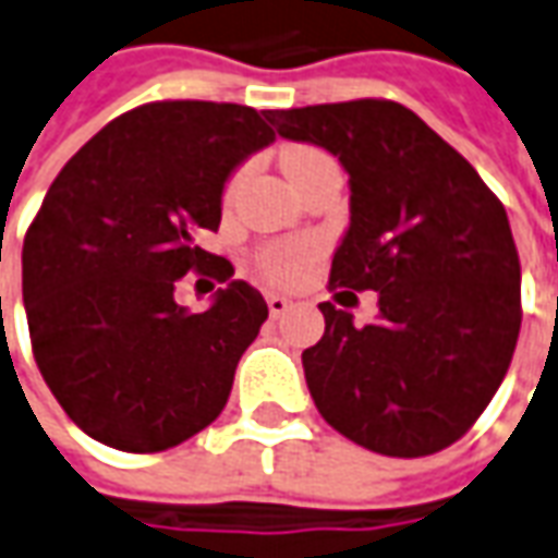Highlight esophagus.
<instances>
[{
  "label": "esophagus",
  "instance_id": "34e87169",
  "mask_svg": "<svg viewBox=\"0 0 558 558\" xmlns=\"http://www.w3.org/2000/svg\"><path fill=\"white\" fill-rule=\"evenodd\" d=\"M288 306H291V301H288V298H282V294H267V310H270L272 318L286 316Z\"/></svg>",
  "mask_w": 558,
  "mask_h": 558
}]
</instances>
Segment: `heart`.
<instances>
[{"label": "heart", "mask_w": 558, "mask_h": 558, "mask_svg": "<svg viewBox=\"0 0 558 558\" xmlns=\"http://www.w3.org/2000/svg\"><path fill=\"white\" fill-rule=\"evenodd\" d=\"M318 151L313 148H291L282 155V169H294L306 163L310 157H316ZM310 260H313V248L310 245H282V248H270L267 255L260 257V270L267 279L272 282H279V286H291V282H298L306 267H310Z\"/></svg>", "instance_id": "heart-1"}]
</instances>
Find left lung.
Masks as SVG:
<instances>
[{
	"label": "left lung",
	"instance_id": "obj_1",
	"mask_svg": "<svg viewBox=\"0 0 558 558\" xmlns=\"http://www.w3.org/2000/svg\"><path fill=\"white\" fill-rule=\"evenodd\" d=\"M349 172V228L330 286L376 291L379 316L318 303L325 333L303 374L328 425L359 447L418 459L456 444L505 379L520 337V255L505 206L401 102L270 111Z\"/></svg>",
	"mask_w": 558,
	"mask_h": 558
}]
</instances>
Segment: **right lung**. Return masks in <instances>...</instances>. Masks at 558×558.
Segmentation results:
<instances>
[{"instance_id":"1","label":"right lung","mask_w":558,"mask_h":558,"mask_svg":"<svg viewBox=\"0 0 558 558\" xmlns=\"http://www.w3.org/2000/svg\"><path fill=\"white\" fill-rule=\"evenodd\" d=\"M270 124L236 102H148L48 187L23 240V306L48 389L99 444L160 452L225 410L267 303L197 236L218 230L225 184ZM187 271L229 282L206 314L174 303Z\"/></svg>"}]
</instances>
